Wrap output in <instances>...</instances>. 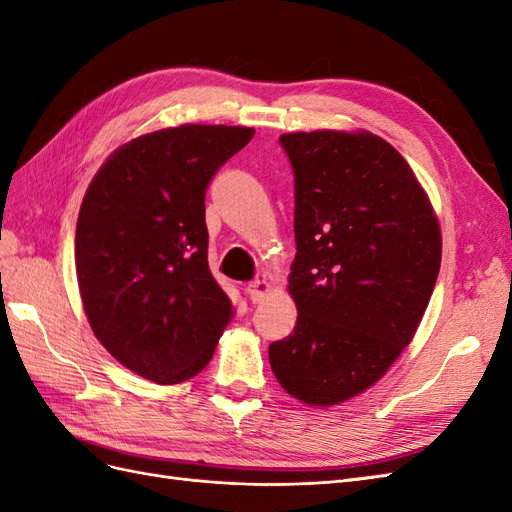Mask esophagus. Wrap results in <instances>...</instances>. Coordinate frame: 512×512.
<instances>
[{
	"label": "esophagus",
	"instance_id": "34e87169",
	"mask_svg": "<svg viewBox=\"0 0 512 512\" xmlns=\"http://www.w3.org/2000/svg\"><path fill=\"white\" fill-rule=\"evenodd\" d=\"M271 290H273V286H271V282H267V280H254V282L247 284V294H250V299H252L254 303L265 301V299L269 297V294H271Z\"/></svg>",
	"mask_w": 512,
	"mask_h": 512
}]
</instances>
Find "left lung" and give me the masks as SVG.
I'll use <instances>...</instances> for the list:
<instances>
[{"mask_svg": "<svg viewBox=\"0 0 512 512\" xmlns=\"http://www.w3.org/2000/svg\"><path fill=\"white\" fill-rule=\"evenodd\" d=\"M294 170V331L269 346L277 382L329 408L374 386L412 342L442 260L431 200L367 130L280 136Z\"/></svg>", "mask_w": 512, "mask_h": 512, "instance_id": "left-lung-1", "label": "left lung"}]
</instances>
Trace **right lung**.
<instances>
[{"label": "right lung", "mask_w": 512, "mask_h": 512, "mask_svg": "<svg viewBox=\"0 0 512 512\" xmlns=\"http://www.w3.org/2000/svg\"><path fill=\"white\" fill-rule=\"evenodd\" d=\"M254 132L203 123L147 132L89 183L74 239L81 301L98 342L136 376L194 378L235 314L209 271L205 190Z\"/></svg>", "instance_id": "right-lung-1"}]
</instances>
